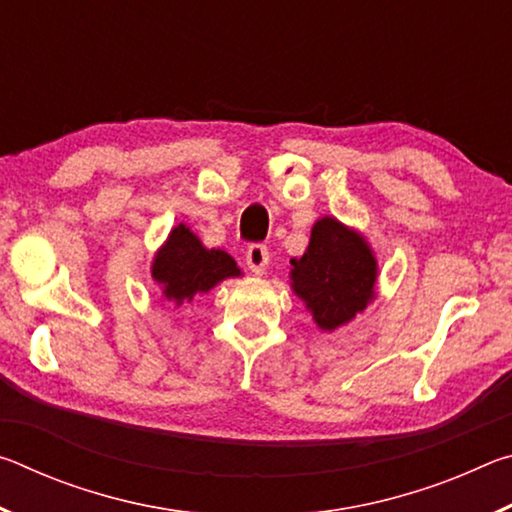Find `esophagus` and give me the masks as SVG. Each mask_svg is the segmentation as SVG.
Masks as SVG:
<instances>
[{"label": "esophagus", "instance_id": "obj_1", "mask_svg": "<svg viewBox=\"0 0 512 512\" xmlns=\"http://www.w3.org/2000/svg\"><path fill=\"white\" fill-rule=\"evenodd\" d=\"M268 259H271V255H268V248L264 244L248 246V250H246V264H248V268L255 275H262L266 271Z\"/></svg>", "mask_w": 512, "mask_h": 512}]
</instances>
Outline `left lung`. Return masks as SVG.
<instances>
[{
	"label": "left lung",
	"mask_w": 512,
	"mask_h": 512,
	"mask_svg": "<svg viewBox=\"0 0 512 512\" xmlns=\"http://www.w3.org/2000/svg\"><path fill=\"white\" fill-rule=\"evenodd\" d=\"M291 266V289L325 332L350 323L375 298L377 259L368 241L332 216L314 223L305 255Z\"/></svg>",
	"instance_id": "left-lung-1"
}]
</instances>
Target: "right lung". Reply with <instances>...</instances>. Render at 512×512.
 <instances>
[{
	"instance_id": "1",
	"label": "right lung",
	"mask_w": 512,
	"mask_h": 512,
	"mask_svg": "<svg viewBox=\"0 0 512 512\" xmlns=\"http://www.w3.org/2000/svg\"><path fill=\"white\" fill-rule=\"evenodd\" d=\"M151 275L162 287L164 298L183 305L192 302L198 293L214 289L225 277L241 275V271L225 250L205 248L201 239L180 223L155 253Z\"/></svg>"
}]
</instances>
